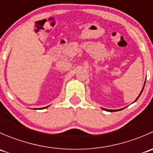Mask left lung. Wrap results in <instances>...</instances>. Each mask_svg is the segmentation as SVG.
Here are the masks:
<instances>
[{
  "instance_id": "8db88e82",
  "label": "left lung",
  "mask_w": 153,
  "mask_h": 153,
  "mask_svg": "<svg viewBox=\"0 0 153 153\" xmlns=\"http://www.w3.org/2000/svg\"><path fill=\"white\" fill-rule=\"evenodd\" d=\"M145 83H146V81H144V84H143V88H142V90L141 91V92H140V94H139V95H138V98H136V99H135V101H134L133 103H135V101H137V100H138V98H139L140 97V95H141V93H142V92H143V88H144V86H145ZM103 109H104V110H105V111H107V112H115V111H119V110H121V109H124V108H122V109H105V108H102Z\"/></svg>"
}]
</instances>
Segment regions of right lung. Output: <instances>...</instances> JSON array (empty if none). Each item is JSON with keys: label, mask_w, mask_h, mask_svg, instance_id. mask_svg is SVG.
<instances>
[{"label": "right lung", "mask_w": 153, "mask_h": 153, "mask_svg": "<svg viewBox=\"0 0 153 153\" xmlns=\"http://www.w3.org/2000/svg\"><path fill=\"white\" fill-rule=\"evenodd\" d=\"M48 106H46V107H44V108H40V109H45V108H47Z\"/></svg>", "instance_id": "add662e5"}]
</instances>
